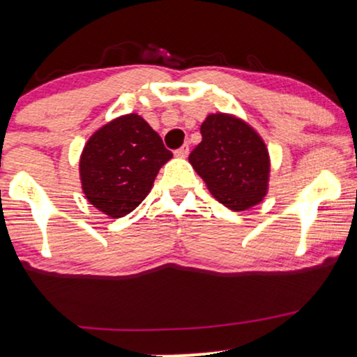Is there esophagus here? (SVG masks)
I'll return each mask as SVG.
<instances>
[{"label": "esophagus", "instance_id": "esophagus-1", "mask_svg": "<svg viewBox=\"0 0 357 357\" xmlns=\"http://www.w3.org/2000/svg\"><path fill=\"white\" fill-rule=\"evenodd\" d=\"M188 154H190V146L188 144H183L178 151H176V155H178V158H188Z\"/></svg>", "mask_w": 357, "mask_h": 357}]
</instances>
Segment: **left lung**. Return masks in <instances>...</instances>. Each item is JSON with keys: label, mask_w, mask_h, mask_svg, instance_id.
<instances>
[{"label": "left lung", "mask_w": 357, "mask_h": 357, "mask_svg": "<svg viewBox=\"0 0 357 357\" xmlns=\"http://www.w3.org/2000/svg\"><path fill=\"white\" fill-rule=\"evenodd\" d=\"M202 142L190 162L221 204L235 211L255 206L268 190L270 158L253 127L230 114H210L202 124Z\"/></svg>", "instance_id": "left-lung-1"}]
</instances>
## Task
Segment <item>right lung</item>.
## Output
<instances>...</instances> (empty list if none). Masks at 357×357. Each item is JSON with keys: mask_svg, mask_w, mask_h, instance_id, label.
I'll return each instance as SVG.
<instances>
[{"mask_svg": "<svg viewBox=\"0 0 357 357\" xmlns=\"http://www.w3.org/2000/svg\"><path fill=\"white\" fill-rule=\"evenodd\" d=\"M171 158L173 153L144 119L121 116L93 132L82 151V190L97 210L121 218L149 195L159 169Z\"/></svg>", "mask_w": 357, "mask_h": 357, "instance_id": "right-lung-1", "label": "right lung"}]
</instances>
